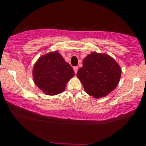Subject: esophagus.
I'll return each instance as SVG.
<instances>
[{
  "label": "esophagus",
  "instance_id": "obj_1",
  "mask_svg": "<svg viewBox=\"0 0 146 146\" xmlns=\"http://www.w3.org/2000/svg\"><path fill=\"white\" fill-rule=\"evenodd\" d=\"M73 71H74L75 73V74H76L77 72H78V66H74V67H73Z\"/></svg>",
  "mask_w": 146,
  "mask_h": 146
}]
</instances>
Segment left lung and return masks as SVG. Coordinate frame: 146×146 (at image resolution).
Here are the masks:
<instances>
[{"label":"left lung","instance_id":"obj_1","mask_svg":"<svg viewBox=\"0 0 146 146\" xmlns=\"http://www.w3.org/2000/svg\"><path fill=\"white\" fill-rule=\"evenodd\" d=\"M121 69L113 58L106 54L93 52L83 60L77 76L85 91L95 98L108 95L116 88Z\"/></svg>","mask_w":146,"mask_h":146}]
</instances>
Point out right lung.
<instances>
[{"label":"right lung","mask_w":146,"mask_h":146,"mask_svg":"<svg viewBox=\"0 0 146 146\" xmlns=\"http://www.w3.org/2000/svg\"><path fill=\"white\" fill-rule=\"evenodd\" d=\"M73 68L58 51L42 56L33 70L36 85L48 95L62 93L68 80L74 76Z\"/></svg>","instance_id":"1"}]
</instances>
